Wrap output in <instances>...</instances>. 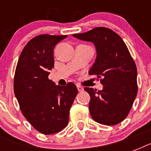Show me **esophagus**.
Returning a JSON list of instances; mask_svg holds the SVG:
<instances>
[{"instance_id":"34e87169","label":"esophagus","mask_w":151,"mask_h":151,"mask_svg":"<svg viewBox=\"0 0 151 151\" xmlns=\"http://www.w3.org/2000/svg\"><path fill=\"white\" fill-rule=\"evenodd\" d=\"M77 87H78V89L79 92H82L83 90H84V88H83L82 86H81V85H78Z\"/></svg>"}]
</instances>
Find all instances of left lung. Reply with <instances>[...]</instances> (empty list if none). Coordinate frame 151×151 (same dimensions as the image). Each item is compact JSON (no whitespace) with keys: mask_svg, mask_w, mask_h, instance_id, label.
<instances>
[{"mask_svg":"<svg viewBox=\"0 0 151 151\" xmlns=\"http://www.w3.org/2000/svg\"><path fill=\"white\" fill-rule=\"evenodd\" d=\"M73 36L92 41L96 48V59L89 74L97 76L103 89L85 88L91 97V116L102 124H118L129 115L138 92L137 69L126 45L106 27H96Z\"/></svg>","mask_w":151,"mask_h":151,"instance_id":"8db88e82","label":"left lung"}]
</instances>
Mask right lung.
<instances>
[{
    "mask_svg": "<svg viewBox=\"0 0 151 151\" xmlns=\"http://www.w3.org/2000/svg\"><path fill=\"white\" fill-rule=\"evenodd\" d=\"M67 35L41 34L31 39L22 51L14 77V92L20 110L37 131L56 133L69 122V113L78 94L72 82L55 85L48 79L54 67V48Z\"/></svg>",
    "mask_w": 151,
    "mask_h": 151,
    "instance_id": "right-lung-1",
    "label": "right lung"
}]
</instances>
